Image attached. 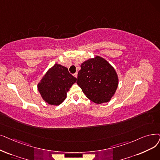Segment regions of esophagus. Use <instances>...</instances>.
Segmentation results:
<instances>
[{
    "mask_svg": "<svg viewBox=\"0 0 160 160\" xmlns=\"http://www.w3.org/2000/svg\"><path fill=\"white\" fill-rule=\"evenodd\" d=\"M74 77H76V78H77V76H78V73L77 72H75L74 74Z\"/></svg>",
    "mask_w": 160,
    "mask_h": 160,
    "instance_id": "obj_1",
    "label": "esophagus"
}]
</instances>
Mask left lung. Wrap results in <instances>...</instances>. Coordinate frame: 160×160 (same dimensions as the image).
Listing matches in <instances>:
<instances>
[{
	"label": "left lung",
	"mask_w": 160,
	"mask_h": 160,
	"mask_svg": "<svg viewBox=\"0 0 160 160\" xmlns=\"http://www.w3.org/2000/svg\"><path fill=\"white\" fill-rule=\"evenodd\" d=\"M80 67L76 83L86 96L97 104L108 102L118 86L114 67L100 56L83 62Z\"/></svg>",
	"instance_id": "8db88e82"
}]
</instances>
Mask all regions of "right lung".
Masks as SVG:
<instances>
[{"mask_svg":"<svg viewBox=\"0 0 160 160\" xmlns=\"http://www.w3.org/2000/svg\"><path fill=\"white\" fill-rule=\"evenodd\" d=\"M76 82V78L67 67L56 63L46 72L37 87L44 101L58 106L66 99L69 89Z\"/></svg>","mask_w":160,"mask_h":160,"instance_id":"obj_1","label":"right lung"}]
</instances>
